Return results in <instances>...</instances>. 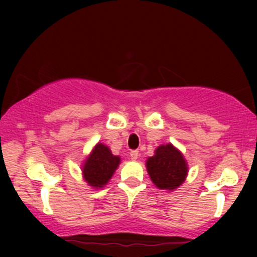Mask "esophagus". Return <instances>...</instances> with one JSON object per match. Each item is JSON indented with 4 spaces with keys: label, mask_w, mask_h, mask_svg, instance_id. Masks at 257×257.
<instances>
[{
    "label": "esophagus",
    "mask_w": 257,
    "mask_h": 257,
    "mask_svg": "<svg viewBox=\"0 0 257 257\" xmlns=\"http://www.w3.org/2000/svg\"><path fill=\"white\" fill-rule=\"evenodd\" d=\"M130 157H131L132 160H137L139 157V151H137V150L131 151V152H130Z\"/></svg>",
    "instance_id": "1"
}]
</instances>
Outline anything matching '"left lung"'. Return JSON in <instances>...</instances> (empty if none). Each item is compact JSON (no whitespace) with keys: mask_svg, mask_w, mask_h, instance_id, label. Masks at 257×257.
<instances>
[{"mask_svg":"<svg viewBox=\"0 0 257 257\" xmlns=\"http://www.w3.org/2000/svg\"><path fill=\"white\" fill-rule=\"evenodd\" d=\"M147 172L158 188L174 191L185 181L188 166L184 156L172 145H160L153 157L146 160Z\"/></svg>","mask_w":257,"mask_h":257,"instance_id":"left-lung-1","label":"left lung"}]
</instances>
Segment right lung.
<instances>
[{"label":"right lung","instance_id":"1","mask_svg":"<svg viewBox=\"0 0 257 257\" xmlns=\"http://www.w3.org/2000/svg\"><path fill=\"white\" fill-rule=\"evenodd\" d=\"M120 164V158L113 156L104 144H97L83 165V178L89 186L101 188L112 178Z\"/></svg>","mask_w":257,"mask_h":257}]
</instances>
